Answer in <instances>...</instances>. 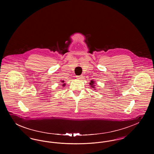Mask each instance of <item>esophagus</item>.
I'll use <instances>...</instances> for the list:
<instances>
[{"mask_svg": "<svg viewBox=\"0 0 154 154\" xmlns=\"http://www.w3.org/2000/svg\"><path fill=\"white\" fill-rule=\"evenodd\" d=\"M76 78H77V79H81L82 78V75H77Z\"/></svg>", "mask_w": 154, "mask_h": 154, "instance_id": "1", "label": "esophagus"}]
</instances>
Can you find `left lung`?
Segmentation results:
<instances>
[{
  "label": "left lung",
  "mask_w": 154,
  "mask_h": 154,
  "mask_svg": "<svg viewBox=\"0 0 154 154\" xmlns=\"http://www.w3.org/2000/svg\"><path fill=\"white\" fill-rule=\"evenodd\" d=\"M89 85L91 86V88H95V81H94L93 80H91V82L89 83Z\"/></svg>",
  "instance_id": "left-lung-1"
}]
</instances>
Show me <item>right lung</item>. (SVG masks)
I'll return each mask as SVG.
<instances>
[{
  "instance_id": "right-lung-1",
  "label": "right lung",
  "mask_w": 154,
  "mask_h": 154,
  "mask_svg": "<svg viewBox=\"0 0 154 154\" xmlns=\"http://www.w3.org/2000/svg\"><path fill=\"white\" fill-rule=\"evenodd\" d=\"M62 82H64V81H62ZM65 84H63V85H62V86H65Z\"/></svg>"
}]
</instances>
